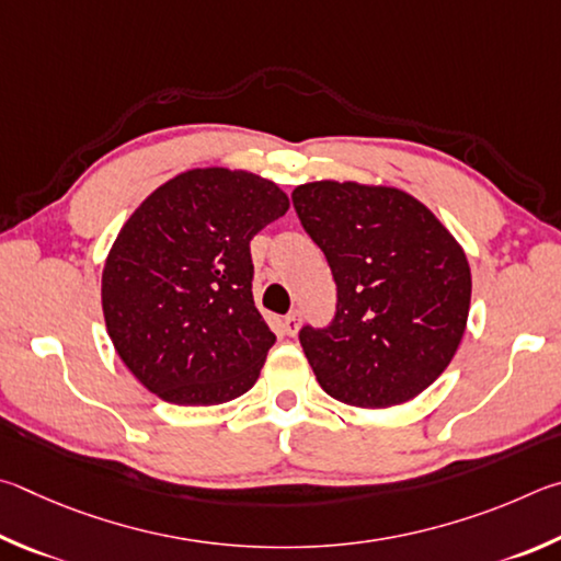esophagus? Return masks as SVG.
Instances as JSON below:
<instances>
[{"mask_svg": "<svg viewBox=\"0 0 561 561\" xmlns=\"http://www.w3.org/2000/svg\"><path fill=\"white\" fill-rule=\"evenodd\" d=\"M298 330H300V312L296 310V312H290V316L283 318V332L293 337Z\"/></svg>", "mask_w": 561, "mask_h": 561, "instance_id": "esophagus-1", "label": "esophagus"}]
</instances>
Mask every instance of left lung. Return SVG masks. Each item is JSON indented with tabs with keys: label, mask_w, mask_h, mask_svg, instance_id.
I'll return each instance as SVG.
<instances>
[{
	"label": "left lung",
	"mask_w": 561,
	"mask_h": 561,
	"mask_svg": "<svg viewBox=\"0 0 561 561\" xmlns=\"http://www.w3.org/2000/svg\"><path fill=\"white\" fill-rule=\"evenodd\" d=\"M293 206L337 286L328 325H302L298 335L320 387L365 409L414 399L448 367L466 332L463 249L394 186L310 182L296 186Z\"/></svg>",
	"instance_id": "8db88e82"
}]
</instances>
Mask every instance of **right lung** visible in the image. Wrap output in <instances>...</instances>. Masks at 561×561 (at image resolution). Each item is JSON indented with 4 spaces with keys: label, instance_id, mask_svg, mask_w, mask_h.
Here are the masks:
<instances>
[{
    "label": "right lung",
    "instance_id": "add662e5",
    "mask_svg": "<svg viewBox=\"0 0 561 561\" xmlns=\"http://www.w3.org/2000/svg\"><path fill=\"white\" fill-rule=\"evenodd\" d=\"M288 206L263 176L209 167L162 184L125 221L103 268V316L152 394L211 407L255 385L275 335L253 306L251 239Z\"/></svg>",
    "mask_w": 561,
    "mask_h": 561
}]
</instances>
